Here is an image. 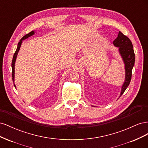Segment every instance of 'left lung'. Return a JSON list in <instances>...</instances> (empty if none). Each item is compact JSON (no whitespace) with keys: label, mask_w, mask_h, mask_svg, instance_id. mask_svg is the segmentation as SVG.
<instances>
[{"label":"left lung","mask_w":148,"mask_h":148,"mask_svg":"<svg viewBox=\"0 0 148 148\" xmlns=\"http://www.w3.org/2000/svg\"><path fill=\"white\" fill-rule=\"evenodd\" d=\"M113 44L115 47H119V53L125 64V79L122 87L120 97L126 90L130 83L132 69L135 61V55L130 39L120 31H119L118 36L114 40Z\"/></svg>","instance_id":"1"}]
</instances>
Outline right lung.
<instances>
[{
    "mask_svg": "<svg viewBox=\"0 0 148 148\" xmlns=\"http://www.w3.org/2000/svg\"><path fill=\"white\" fill-rule=\"evenodd\" d=\"M34 31H31L30 33H29L28 34H26L25 36H24L21 39L20 42H18V46H17V49L16 50L14 53V55H13V60H12V79H13V82H14V78H15V61H16V57H17V55H18V51H20V47H21V45L22 44V41H23L24 39H27L28 38L31 36H33V34H34ZM13 84H14V86L16 88V86L15 83H13Z\"/></svg>",
    "mask_w": 148,
    "mask_h": 148,
    "instance_id": "right-lung-1",
    "label": "right lung"
}]
</instances>
